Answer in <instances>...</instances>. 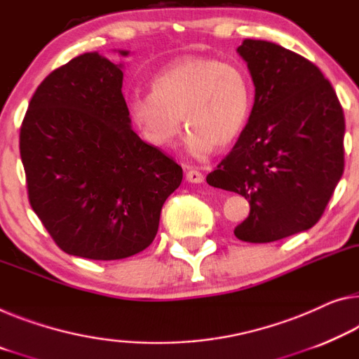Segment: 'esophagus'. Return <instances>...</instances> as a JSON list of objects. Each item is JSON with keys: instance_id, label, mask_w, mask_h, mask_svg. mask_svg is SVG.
<instances>
[{"instance_id": "1", "label": "esophagus", "mask_w": 359, "mask_h": 359, "mask_svg": "<svg viewBox=\"0 0 359 359\" xmlns=\"http://www.w3.org/2000/svg\"><path fill=\"white\" fill-rule=\"evenodd\" d=\"M186 180L189 181V183H202L203 181V175L198 172L197 168H192V167H187V172H186Z\"/></svg>"}]
</instances>
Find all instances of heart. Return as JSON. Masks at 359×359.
<instances>
[{"label":"heart","instance_id":"obj_1","mask_svg":"<svg viewBox=\"0 0 359 359\" xmlns=\"http://www.w3.org/2000/svg\"><path fill=\"white\" fill-rule=\"evenodd\" d=\"M151 93H133L128 109L133 122L154 146H170L189 131V151L203 156L239 137L250 114V83L233 62L213 57L176 59L154 76Z\"/></svg>","mask_w":359,"mask_h":359}]
</instances>
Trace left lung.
Here are the masks:
<instances>
[{
    "label": "left lung",
    "instance_id": "1",
    "mask_svg": "<svg viewBox=\"0 0 359 359\" xmlns=\"http://www.w3.org/2000/svg\"><path fill=\"white\" fill-rule=\"evenodd\" d=\"M237 53L253 85L249 122L207 183L245 197L239 241L274 242L313 228L345 167L344 109L323 72L276 43L244 40Z\"/></svg>",
    "mask_w": 359,
    "mask_h": 359
}]
</instances>
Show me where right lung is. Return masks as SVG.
Returning a JSON list of instances; mask_svg holds the SVG:
<instances>
[{"mask_svg": "<svg viewBox=\"0 0 359 359\" xmlns=\"http://www.w3.org/2000/svg\"><path fill=\"white\" fill-rule=\"evenodd\" d=\"M122 81L120 65L81 54L41 81L22 120L29 202L69 255L122 260L147 249L183 180L172 157L131 130Z\"/></svg>", "mask_w": 359, "mask_h": 359, "instance_id": "right-lung-1", "label": "right lung"}]
</instances>
